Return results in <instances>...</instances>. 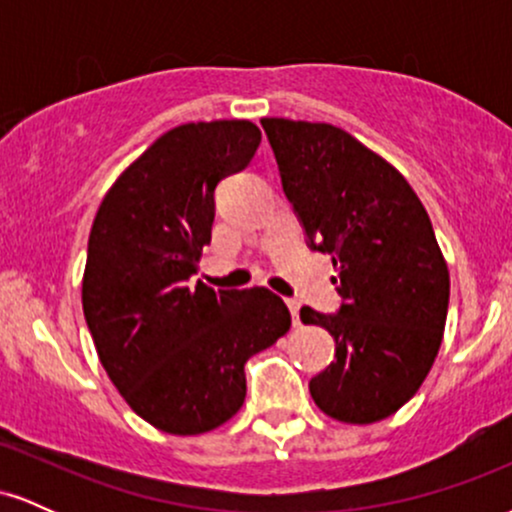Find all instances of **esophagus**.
<instances>
[{
  "label": "esophagus",
  "mask_w": 512,
  "mask_h": 512,
  "mask_svg": "<svg viewBox=\"0 0 512 512\" xmlns=\"http://www.w3.org/2000/svg\"><path fill=\"white\" fill-rule=\"evenodd\" d=\"M286 305H289L291 310V317H293V325H301V303L296 301V298H286Z\"/></svg>",
  "instance_id": "1"
}]
</instances>
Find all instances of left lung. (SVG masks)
Segmentation results:
<instances>
[{"label": "left lung", "mask_w": 512, "mask_h": 512, "mask_svg": "<svg viewBox=\"0 0 512 512\" xmlns=\"http://www.w3.org/2000/svg\"><path fill=\"white\" fill-rule=\"evenodd\" d=\"M281 185L315 250L332 255L339 315L301 308L337 358L310 380L327 416L368 426L419 392L443 342L450 272L431 219L399 170L327 122L264 117Z\"/></svg>", "instance_id": "1"}]
</instances>
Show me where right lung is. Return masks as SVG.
Listing matches in <instances>:
<instances>
[{
    "instance_id": "right-lung-1",
    "label": "right lung",
    "mask_w": 512,
    "mask_h": 512,
    "mask_svg": "<svg viewBox=\"0 0 512 512\" xmlns=\"http://www.w3.org/2000/svg\"><path fill=\"white\" fill-rule=\"evenodd\" d=\"M250 120L180 125L122 170L93 219L81 305L110 383L158 431L199 436L245 402V361L291 327L264 286L190 284L211 240L214 187L255 156Z\"/></svg>"
}]
</instances>
